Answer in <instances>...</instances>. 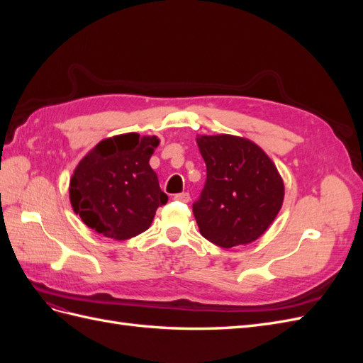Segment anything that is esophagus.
<instances>
[{"mask_svg": "<svg viewBox=\"0 0 363 363\" xmlns=\"http://www.w3.org/2000/svg\"><path fill=\"white\" fill-rule=\"evenodd\" d=\"M174 200L182 201V203H189V200H191V195H189L188 192H182V194L174 195Z\"/></svg>", "mask_w": 363, "mask_h": 363, "instance_id": "34e87169", "label": "esophagus"}]
</instances>
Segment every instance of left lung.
<instances>
[{"instance_id":"1","label":"left lung","mask_w":363,"mask_h":363,"mask_svg":"<svg viewBox=\"0 0 363 363\" xmlns=\"http://www.w3.org/2000/svg\"><path fill=\"white\" fill-rule=\"evenodd\" d=\"M207 179L194 216L200 233L223 248L255 242L284 199L277 167L255 142L233 135L196 138Z\"/></svg>"}]
</instances>
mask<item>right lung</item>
<instances>
[{
    "mask_svg": "<svg viewBox=\"0 0 363 363\" xmlns=\"http://www.w3.org/2000/svg\"><path fill=\"white\" fill-rule=\"evenodd\" d=\"M157 136L125 133L103 139L79 162L69 180V200L82 221L106 238L125 240L145 232L168 195L150 157Z\"/></svg>",
    "mask_w": 363,
    "mask_h": 363,
    "instance_id": "obj_1",
    "label": "right lung"
}]
</instances>
